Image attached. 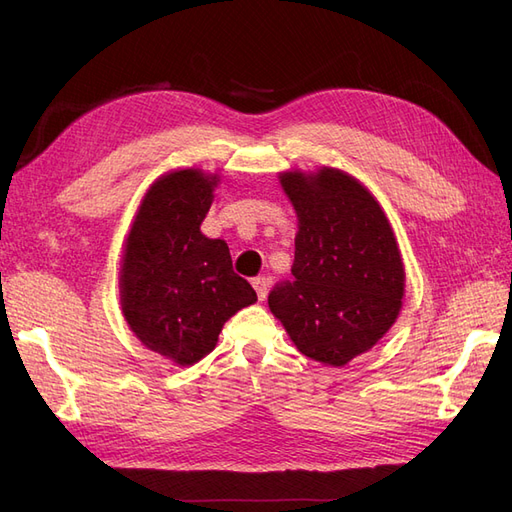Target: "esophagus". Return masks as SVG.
<instances>
[{"label":"esophagus","instance_id":"1","mask_svg":"<svg viewBox=\"0 0 512 512\" xmlns=\"http://www.w3.org/2000/svg\"><path fill=\"white\" fill-rule=\"evenodd\" d=\"M252 286H254L256 294H258V299L265 301L267 294H269V280H267V277H254Z\"/></svg>","mask_w":512,"mask_h":512}]
</instances>
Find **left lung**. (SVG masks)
Instances as JSON below:
<instances>
[{
	"instance_id": "obj_1",
	"label": "left lung",
	"mask_w": 512,
	"mask_h": 512,
	"mask_svg": "<svg viewBox=\"0 0 512 512\" xmlns=\"http://www.w3.org/2000/svg\"><path fill=\"white\" fill-rule=\"evenodd\" d=\"M299 220L292 282L269 294L271 314L309 359L342 367L389 331L406 288L393 226L365 185L339 168L280 173Z\"/></svg>"
}]
</instances>
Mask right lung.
<instances>
[{
  "mask_svg": "<svg viewBox=\"0 0 512 512\" xmlns=\"http://www.w3.org/2000/svg\"><path fill=\"white\" fill-rule=\"evenodd\" d=\"M220 175L177 168L149 185L121 256V312L151 352L194 365L215 348L224 322L258 301L232 271L228 245L200 232Z\"/></svg>",
  "mask_w": 512,
  "mask_h": 512,
  "instance_id": "right-lung-1",
  "label": "right lung"
}]
</instances>
